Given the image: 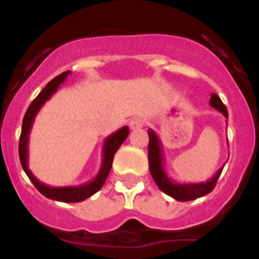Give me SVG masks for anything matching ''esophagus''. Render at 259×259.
Instances as JSON below:
<instances>
[{
  "mask_svg": "<svg viewBox=\"0 0 259 259\" xmlns=\"http://www.w3.org/2000/svg\"><path fill=\"white\" fill-rule=\"evenodd\" d=\"M144 124H145V120L143 118H139V116L131 119V122H130V127L132 130H140V128L144 127Z\"/></svg>",
  "mask_w": 259,
  "mask_h": 259,
  "instance_id": "esophagus-1",
  "label": "esophagus"
}]
</instances>
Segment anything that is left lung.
Instances as JSON below:
<instances>
[{
    "label": "left lung",
    "instance_id": "left-lung-1",
    "mask_svg": "<svg viewBox=\"0 0 259 259\" xmlns=\"http://www.w3.org/2000/svg\"><path fill=\"white\" fill-rule=\"evenodd\" d=\"M210 106L218 110L219 113L224 115V118L228 119V111L226 106L223 105L221 98L215 93H211L210 96ZM227 122V120H226ZM149 135V148H148V158H149V170L152 174L153 179L158 188L161 189L163 193L168 194L170 197L175 198L176 201H191L196 200L198 197H202L205 194L210 193L214 189L217 180L221 176L223 167L222 166L211 179L206 180L202 183H176L172 179L168 178V175L164 171L163 164V152H162V145L159 141V137L157 136L152 128L148 130Z\"/></svg>",
    "mask_w": 259,
    "mask_h": 259
}]
</instances>
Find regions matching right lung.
Here are the masks:
<instances>
[{
	"mask_svg": "<svg viewBox=\"0 0 259 259\" xmlns=\"http://www.w3.org/2000/svg\"><path fill=\"white\" fill-rule=\"evenodd\" d=\"M68 75H70V71H66L63 74L58 75L53 80H50L49 83L45 85V88L38 93L37 97L32 101L28 109H27L26 115L23 118L22 134H20L19 140V159L23 170L27 174L29 180L33 183V185H35L41 194H44L45 197L54 201H61V202H80V201H84L88 197H91V196H93L96 192H98L102 188V185H104L105 180H106L107 175H109L110 170H111V166H113L114 154L119 149V146L122 145L125 139H127L128 134H130V128L124 125V127H122L120 130H118V131L114 132V134H111L105 139L104 146H102L101 167H100V171H98V174L93 180L84 183L81 185H75V187H70V185L68 187H50V185L41 183L31 172L28 167L29 134H31L32 124L35 122V118L38 111H40V109L58 91L61 84L65 83V80L67 79Z\"/></svg>",
	"mask_w": 259,
	"mask_h": 259,
	"instance_id": "add662e5",
	"label": "right lung"
}]
</instances>
